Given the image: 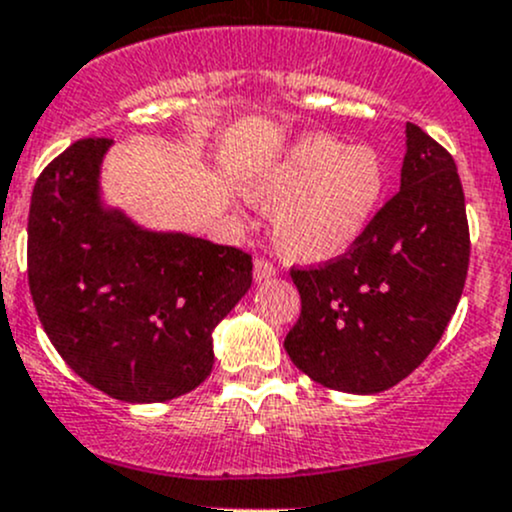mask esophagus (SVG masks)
I'll return each instance as SVG.
<instances>
[{"label":"esophagus","instance_id":"obj_1","mask_svg":"<svg viewBox=\"0 0 512 512\" xmlns=\"http://www.w3.org/2000/svg\"><path fill=\"white\" fill-rule=\"evenodd\" d=\"M273 276H276V266H273L271 261L256 258V261H254V281L263 283V281H268V278H273Z\"/></svg>","mask_w":512,"mask_h":512}]
</instances>
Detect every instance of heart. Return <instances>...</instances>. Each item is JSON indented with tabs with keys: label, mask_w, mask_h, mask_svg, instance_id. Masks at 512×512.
I'll list each match as a JSON object with an SVG mask.
<instances>
[{
	"label": "heart",
	"mask_w": 512,
	"mask_h": 512,
	"mask_svg": "<svg viewBox=\"0 0 512 512\" xmlns=\"http://www.w3.org/2000/svg\"><path fill=\"white\" fill-rule=\"evenodd\" d=\"M387 189V167L370 145L303 135L246 184L256 209L276 214L273 246L286 261H333L370 226Z\"/></svg>",
	"instance_id": "obj_1"
}]
</instances>
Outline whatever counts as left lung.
I'll list each match as a JSON object with an SVG mask.
<instances>
[{"instance_id": "1", "label": "left lung", "mask_w": 512, "mask_h": 512, "mask_svg": "<svg viewBox=\"0 0 512 512\" xmlns=\"http://www.w3.org/2000/svg\"><path fill=\"white\" fill-rule=\"evenodd\" d=\"M468 221L456 162L407 123L402 184L340 258L291 271L300 318L293 365L347 394L402 382L444 335L466 283Z\"/></svg>"}]
</instances>
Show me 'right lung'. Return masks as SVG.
Instances as JSON below:
<instances>
[{
	"label": "right lung",
	"instance_id": "add662e5",
	"mask_svg": "<svg viewBox=\"0 0 512 512\" xmlns=\"http://www.w3.org/2000/svg\"><path fill=\"white\" fill-rule=\"evenodd\" d=\"M113 140H78L34 184L29 288L56 352L130 404L204 382L214 328L251 288V256L182 231H152L108 207L100 167Z\"/></svg>",
	"mask_w": 512,
	"mask_h": 512
}]
</instances>
